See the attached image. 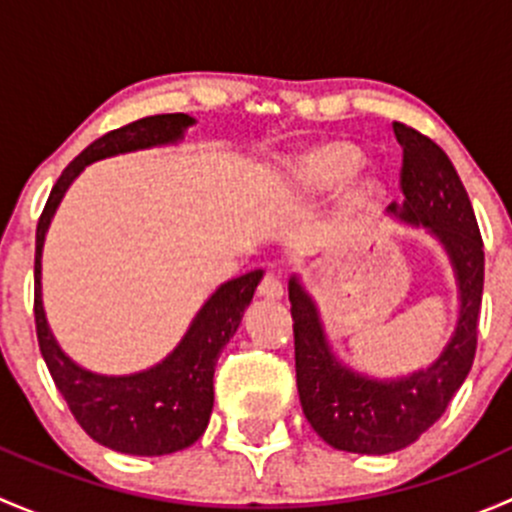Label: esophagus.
<instances>
[{
    "label": "esophagus",
    "mask_w": 512,
    "mask_h": 512,
    "mask_svg": "<svg viewBox=\"0 0 512 512\" xmlns=\"http://www.w3.org/2000/svg\"><path fill=\"white\" fill-rule=\"evenodd\" d=\"M257 294L265 299H280L282 294H285L280 277H277L275 272H265V277H262L260 285H257Z\"/></svg>",
    "instance_id": "34e87169"
}]
</instances>
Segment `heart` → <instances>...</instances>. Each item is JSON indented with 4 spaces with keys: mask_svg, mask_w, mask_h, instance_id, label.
I'll use <instances>...</instances> for the list:
<instances>
[{
    "mask_svg": "<svg viewBox=\"0 0 512 512\" xmlns=\"http://www.w3.org/2000/svg\"><path fill=\"white\" fill-rule=\"evenodd\" d=\"M361 153L349 141H327L309 148L294 163V173L307 188L312 190H332L342 185L349 175L359 168ZM376 183L366 180L361 183V193H374Z\"/></svg>",
    "mask_w": 512,
    "mask_h": 512,
    "instance_id": "b5f03b06",
    "label": "heart"
}]
</instances>
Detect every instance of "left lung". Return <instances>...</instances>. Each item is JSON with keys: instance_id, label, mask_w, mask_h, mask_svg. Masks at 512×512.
<instances>
[{"instance_id": "8db88e82", "label": "left lung", "mask_w": 512, "mask_h": 512, "mask_svg": "<svg viewBox=\"0 0 512 512\" xmlns=\"http://www.w3.org/2000/svg\"><path fill=\"white\" fill-rule=\"evenodd\" d=\"M404 148L401 193L404 205L391 213L426 225L451 255L461 289L456 334L426 371L399 381H371L337 364L317 307L297 280H289L294 322V366L302 411L314 431L339 451L384 456L414 443L433 426L461 389L476 359L478 317L483 302V237L466 188L446 153L406 123H394Z\"/></svg>"}]
</instances>
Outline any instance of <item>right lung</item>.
Returning a JSON list of instances; mask_svg holds the SVG:
<instances>
[{
	"label": "right lung",
	"mask_w": 512,
	"mask_h": 512,
	"mask_svg": "<svg viewBox=\"0 0 512 512\" xmlns=\"http://www.w3.org/2000/svg\"><path fill=\"white\" fill-rule=\"evenodd\" d=\"M190 123L193 118L185 113H160L108 131L66 165L36 225L34 324L41 356L79 426L101 446L131 456H165L193 446L203 436L213 411L215 364L240 327L262 272H247L225 282L205 302L183 342L163 364L133 376H98L76 366L51 337L41 307V247L56 205L86 165L116 153L178 141Z\"/></svg>",
	"instance_id": "add662e5"
}]
</instances>
